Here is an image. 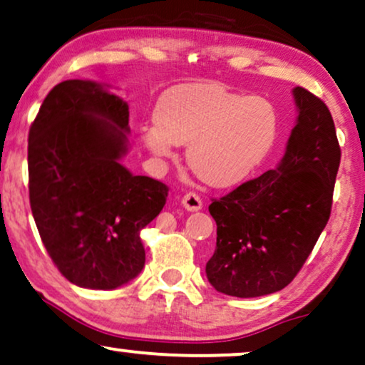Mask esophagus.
Here are the masks:
<instances>
[{"label": "esophagus", "mask_w": 365, "mask_h": 365, "mask_svg": "<svg viewBox=\"0 0 365 365\" xmlns=\"http://www.w3.org/2000/svg\"><path fill=\"white\" fill-rule=\"evenodd\" d=\"M182 205L185 207V210H188V212H197L202 208L203 202H202L200 195H197L195 192H188L182 198Z\"/></svg>", "instance_id": "1"}]
</instances>
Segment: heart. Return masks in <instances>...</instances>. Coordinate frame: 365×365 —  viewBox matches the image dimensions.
<instances>
[{"mask_svg":"<svg viewBox=\"0 0 365 365\" xmlns=\"http://www.w3.org/2000/svg\"><path fill=\"white\" fill-rule=\"evenodd\" d=\"M279 135L275 106L218 83L170 88L155 106V121L142 128L147 148L173 157L175 145H188L187 160L197 177L213 187L240 183L269 157Z\"/></svg>","mask_w":365,"mask_h":365,"instance_id":"b5f03b06","label":"heart"}]
</instances>
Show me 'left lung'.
Segmentation results:
<instances>
[{
    "mask_svg": "<svg viewBox=\"0 0 365 365\" xmlns=\"http://www.w3.org/2000/svg\"><path fill=\"white\" fill-rule=\"evenodd\" d=\"M294 98L299 118L279 167L208 207L217 247L205 272L222 294L249 299L287 287L329 222L341 163L335 125L309 90L297 86Z\"/></svg>",
    "mask_w": 365,
    "mask_h": 365,
    "instance_id": "obj_1",
    "label": "left lung"
}]
</instances>
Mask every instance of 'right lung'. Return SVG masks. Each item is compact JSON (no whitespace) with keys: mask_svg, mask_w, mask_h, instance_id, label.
<instances>
[{"mask_svg":"<svg viewBox=\"0 0 365 365\" xmlns=\"http://www.w3.org/2000/svg\"><path fill=\"white\" fill-rule=\"evenodd\" d=\"M128 105L95 81L58 83L28 135L33 218L53 264L78 287L111 290L145 265L140 232L162 212L168 187L133 175Z\"/></svg>","mask_w":365,"mask_h":365,"instance_id":"add662e5","label":"right lung"}]
</instances>
